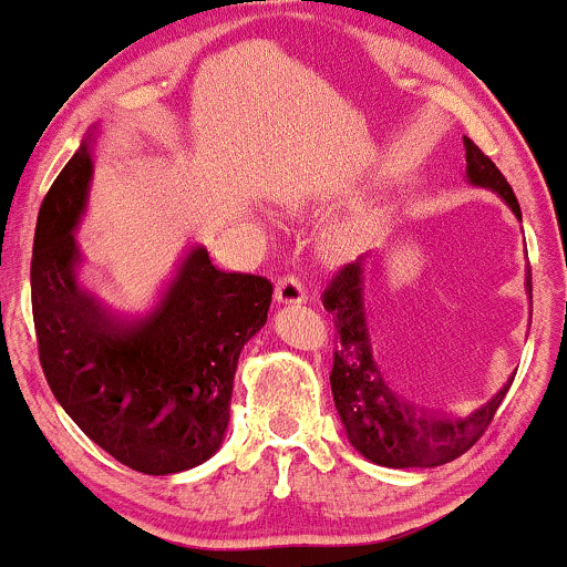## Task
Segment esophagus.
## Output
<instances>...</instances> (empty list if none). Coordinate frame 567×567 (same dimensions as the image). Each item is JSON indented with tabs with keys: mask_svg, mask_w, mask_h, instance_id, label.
Wrapping results in <instances>:
<instances>
[{
	"mask_svg": "<svg viewBox=\"0 0 567 567\" xmlns=\"http://www.w3.org/2000/svg\"><path fill=\"white\" fill-rule=\"evenodd\" d=\"M277 301L279 303H301L307 301V288L301 285L299 277L293 274H285L277 279Z\"/></svg>",
	"mask_w": 567,
	"mask_h": 567,
	"instance_id": "obj_1",
	"label": "esophagus"
}]
</instances>
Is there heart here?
Listing matches in <instances>:
<instances>
[{
    "label": "heart",
    "mask_w": 567,
    "mask_h": 567,
    "mask_svg": "<svg viewBox=\"0 0 567 567\" xmlns=\"http://www.w3.org/2000/svg\"><path fill=\"white\" fill-rule=\"evenodd\" d=\"M348 247H350V238H348V234H344L342 228H333V230H329V234L323 236V249L329 255L348 252Z\"/></svg>",
    "instance_id": "1"
}]
</instances>
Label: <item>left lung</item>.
<instances>
[{
  "mask_svg": "<svg viewBox=\"0 0 567 567\" xmlns=\"http://www.w3.org/2000/svg\"><path fill=\"white\" fill-rule=\"evenodd\" d=\"M464 157H467V182L473 187L497 193L522 223L519 200L497 165L470 138H464ZM369 258L372 252L344 266L323 293V307L333 312V326H337L331 393L339 421L350 445L380 467H440L473 449L475 440L492 424L514 378L467 415L429 413L399 396L372 355V337L367 323ZM524 288L533 301V279L527 277Z\"/></svg>",
  "mask_w": 567,
  "mask_h": 567,
  "instance_id": "obj_1",
  "label": "left lung"
}]
</instances>
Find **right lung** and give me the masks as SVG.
Listing matches in <instances>:
<instances>
[{
  "instance_id": "1",
  "label": "right lung",
  "mask_w": 567,
  "mask_h": 567,
  "mask_svg": "<svg viewBox=\"0 0 567 567\" xmlns=\"http://www.w3.org/2000/svg\"><path fill=\"white\" fill-rule=\"evenodd\" d=\"M86 133L38 214L32 312L40 363L64 413L103 451L146 475L193 470L223 445L241 348L266 326L271 282L219 271L206 247L178 258L143 312L118 315L79 282L75 241L94 176Z\"/></svg>"
}]
</instances>
